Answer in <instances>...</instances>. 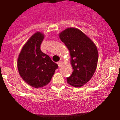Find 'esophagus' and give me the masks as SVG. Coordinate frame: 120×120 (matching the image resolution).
<instances>
[{
	"instance_id": "esophagus-1",
	"label": "esophagus",
	"mask_w": 120,
	"mask_h": 120,
	"mask_svg": "<svg viewBox=\"0 0 120 120\" xmlns=\"http://www.w3.org/2000/svg\"><path fill=\"white\" fill-rule=\"evenodd\" d=\"M57 64H58V65L59 67H61L62 65V64H63V62H62V61H60V62H58V63H57Z\"/></svg>"
}]
</instances>
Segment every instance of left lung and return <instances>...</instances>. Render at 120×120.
<instances>
[{"mask_svg": "<svg viewBox=\"0 0 120 120\" xmlns=\"http://www.w3.org/2000/svg\"><path fill=\"white\" fill-rule=\"evenodd\" d=\"M59 37L71 55L73 72L67 81L70 85L80 87L91 79L96 70L98 58L97 47L85 34L75 28L65 29Z\"/></svg>", "mask_w": 120, "mask_h": 120, "instance_id": "left-lung-1", "label": "left lung"}]
</instances>
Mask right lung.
Returning a JSON list of instances; mask_svg holds the SVG:
<instances>
[{
    "mask_svg": "<svg viewBox=\"0 0 120 120\" xmlns=\"http://www.w3.org/2000/svg\"><path fill=\"white\" fill-rule=\"evenodd\" d=\"M43 38L40 32L33 35L23 47L17 60L20 77L29 85L37 88L47 85L58 67L40 50Z\"/></svg>",
    "mask_w": 120,
    "mask_h": 120,
    "instance_id": "right-lung-1",
    "label": "right lung"
}]
</instances>
